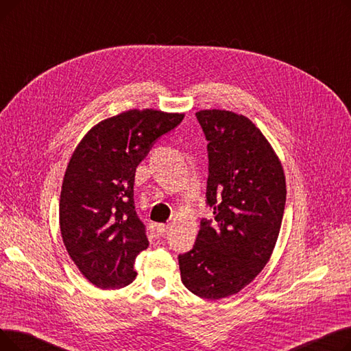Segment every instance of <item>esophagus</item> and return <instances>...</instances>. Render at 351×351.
<instances>
[{"instance_id":"obj_1","label":"esophagus","mask_w":351,"mask_h":351,"mask_svg":"<svg viewBox=\"0 0 351 351\" xmlns=\"http://www.w3.org/2000/svg\"><path fill=\"white\" fill-rule=\"evenodd\" d=\"M168 229H169V225H166V223H158L156 225V233L158 234H165L166 232H168Z\"/></svg>"}]
</instances>
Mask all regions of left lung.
<instances>
[{
    "label": "left lung",
    "mask_w": 351,
    "mask_h": 351,
    "mask_svg": "<svg viewBox=\"0 0 351 351\" xmlns=\"http://www.w3.org/2000/svg\"><path fill=\"white\" fill-rule=\"evenodd\" d=\"M208 143L206 204L192 250L179 254L180 279L202 299L246 287L269 262L282 226L286 179L259 128L230 110L196 112Z\"/></svg>",
    "instance_id": "8db88e82"
}]
</instances>
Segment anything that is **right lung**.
I'll use <instances>...</instances> for the list:
<instances>
[{
    "label": "right lung",
    "instance_id": "1",
    "mask_svg": "<svg viewBox=\"0 0 351 351\" xmlns=\"http://www.w3.org/2000/svg\"><path fill=\"white\" fill-rule=\"evenodd\" d=\"M183 114L132 109L95 125L78 143L65 171L60 199L64 245L97 287L121 289L136 278V256L147 249L134 202L138 165Z\"/></svg>",
    "mask_w": 351,
    "mask_h": 351
}]
</instances>
